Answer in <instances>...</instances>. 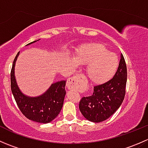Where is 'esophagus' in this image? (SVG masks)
Returning <instances> with one entry per match:
<instances>
[{
  "instance_id": "esophagus-1",
  "label": "esophagus",
  "mask_w": 148,
  "mask_h": 148,
  "mask_svg": "<svg viewBox=\"0 0 148 148\" xmlns=\"http://www.w3.org/2000/svg\"><path fill=\"white\" fill-rule=\"evenodd\" d=\"M83 78V77L82 75H76L74 77H71L68 79L67 82L66 86L68 87V89H74L79 86V84L80 81H81L82 79Z\"/></svg>"
}]
</instances>
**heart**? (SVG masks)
Wrapping results in <instances>:
<instances>
[{"mask_svg": "<svg viewBox=\"0 0 148 148\" xmlns=\"http://www.w3.org/2000/svg\"><path fill=\"white\" fill-rule=\"evenodd\" d=\"M74 60V65H87L88 78L95 84H101L111 79L119 65L117 55L99 43H92L79 48Z\"/></svg>", "mask_w": 148, "mask_h": 148, "instance_id": "b5f03b06", "label": "heart"}]
</instances>
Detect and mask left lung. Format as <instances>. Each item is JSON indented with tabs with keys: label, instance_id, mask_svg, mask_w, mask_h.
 Instances as JSON below:
<instances>
[{
	"label": "left lung",
	"instance_id": "1",
	"mask_svg": "<svg viewBox=\"0 0 148 148\" xmlns=\"http://www.w3.org/2000/svg\"><path fill=\"white\" fill-rule=\"evenodd\" d=\"M127 66L121 53L119 66L112 79L94 86L92 95L84 97L79 102V110L87 120L100 122L111 117L124 100L127 83Z\"/></svg>",
	"mask_w": 148,
	"mask_h": 148
}]
</instances>
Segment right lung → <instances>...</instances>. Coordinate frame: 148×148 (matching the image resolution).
<instances>
[{"mask_svg": "<svg viewBox=\"0 0 148 148\" xmlns=\"http://www.w3.org/2000/svg\"><path fill=\"white\" fill-rule=\"evenodd\" d=\"M19 53L14 59L10 72V87L15 100L21 112L28 119L40 123H49L54 120L62 110L66 95V81L62 80L51 84L50 87L40 96L28 97L24 95L19 89L15 77V65Z\"/></svg>", "mask_w": 148, "mask_h": 148, "instance_id": "obj_1", "label": "right lung"}]
</instances>
